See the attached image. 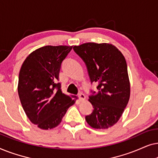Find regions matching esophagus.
I'll use <instances>...</instances> for the list:
<instances>
[{"label":"esophagus","instance_id":"1","mask_svg":"<svg viewBox=\"0 0 158 158\" xmlns=\"http://www.w3.org/2000/svg\"><path fill=\"white\" fill-rule=\"evenodd\" d=\"M77 96H78V98L80 101H84L85 99V95H84L83 94H82V93H80V94H78Z\"/></svg>","mask_w":158,"mask_h":158}]
</instances>
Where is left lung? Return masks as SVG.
Returning a JSON list of instances; mask_svg holds the SVG:
<instances>
[{
  "label": "left lung",
  "mask_w": 158,
  "mask_h": 158,
  "mask_svg": "<svg viewBox=\"0 0 158 158\" xmlns=\"http://www.w3.org/2000/svg\"><path fill=\"white\" fill-rule=\"evenodd\" d=\"M83 60L90 82L97 83L88 101L94 108L85 120L94 129L114 126L122 116L130 96V83L125 58L115 46L107 43H85L74 46Z\"/></svg>",
  "instance_id": "8db88e82"
}]
</instances>
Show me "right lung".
Segmentation results:
<instances>
[{
  "instance_id": "1",
  "label": "right lung",
  "mask_w": 158,
  "mask_h": 158,
  "mask_svg": "<svg viewBox=\"0 0 158 158\" xmlns=\"http://www.w3.org/2000/svg\"><path fill=\"white\" fill-rule=\"evenodd\" d=\"M72 46H45L27 57L19 75L18 93L26 114L42 129L55 128L75 103L58 83L62 61ZM77 99V97L75 96Z\"/></svg>"
}]
</instances>
